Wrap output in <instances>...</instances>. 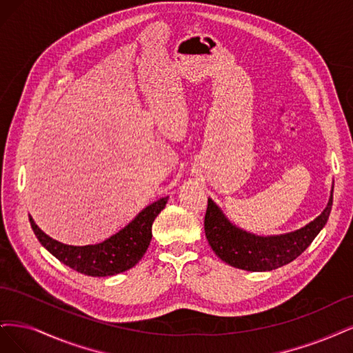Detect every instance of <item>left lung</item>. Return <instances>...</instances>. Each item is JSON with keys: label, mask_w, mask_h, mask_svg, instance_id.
Masks as SVG:
<instances>
[{"label": "left lung", "mask_w": 353, "mask_h": 353, "mask_svg": "<svg viewBox=\"0 0 353 353\" xmlns=\"http://www.w3.org/2000/svg\"><path fill=\"white\" fill-rule=\"evenodd\" d=\"M334 188V186H333ZM333 188L324 211L311 223L283 234L258 236L233 224L221 208L208 198L205 236L221 261L246 271H271L296 259L327 224L333 205Z\"/></svg>", "instance_id": "1"}]
</instances>
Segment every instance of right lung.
<instances>
[{"mask_svg":"<svg viewBox=\"0 0 353 353\" xmlns=\"http://www.w3.org/2000/svg\"><path fill=\"white\" fill-rule=\"evenodd\" d=\"M167 203V196L145 207L120 232L104 242L85 246L61 243L45 234L29 215L33 233L41 245L64 265L90 277L116 276L133 268L145 255L152 239V223Z\"/></svg>","mask_w":353,"mask_h":353,"instance_id":"obj_1","label":"right lung"}]
</instances>
